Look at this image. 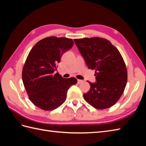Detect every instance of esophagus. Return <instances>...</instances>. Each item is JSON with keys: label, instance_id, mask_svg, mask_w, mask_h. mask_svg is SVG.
I'll return each mask as SVG.
<instances>
[{"label": "esophagus", "instance_id": "esophagus-1", "mask_svg": "<svg viewBox=\"0 0 146 146\" xmlns=\"http://www.w3.org/2000/svg\"><path fill=\"white\" fill-rule=\"evenodd\" d=\"M83 82V80H78V84H80V83Z\"/></svg>", "mask_w": 146, "mask_h": 146}]
</instances>
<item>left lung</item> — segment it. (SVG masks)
<instances>
[{
	"label": "left lung",
	"instance_id": "left-lung-1",
	"mask_svg": "<svg viewBox=\"0 0 146 146\" xmlns=\"http://www.w3.org/2000/svg\"><path fill=\"white\" fill-rule=\"evenodd\" d=\"M89 69L95 70L96 82L83 94L85 100L97 109L116 104L127 82V71L119 50L107 39L92 38L74 39Z\"/></svg>",
	"mask_w": 146,
	"mask_h": 146
}]
</instances>
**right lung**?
Instances as JSON below:
<instances>
[{
  "instance_id": "obj_1",
  "label": "right lung",
  "mask_w": 146,
  "mask_h": 146,
  "mask_svg": "<svg viewBox=\"0 0 146 146\" xmlns=\"http://www.w3.org/2000/svg\"><path fill=\"white\" fill-rule=\"evenodd\" d=\"M73 46L66 38L50 36L34 46L27 56L23 69V82L30 100L44 110L56 109L63 104L75 78H64L58 73L56 64L62 55Z\"/></svg>"
}]
</instances>
